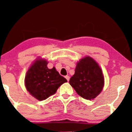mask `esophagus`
Returning <instances> with one entry per match:
<instances>
[{"instance_id":"esophagus-1","label":"esophagus","mask_w":132,"mask_h":132,"mask_svg":"<svg viewBox=\"0 0 132 132\" xmlns=\"http://www.w3.org/2000/svg\"><path fill=\"white\" fill-rule=\"evenodd\" d=\"M65 78H66L68 82L70 80V77L68 76H65Z\"/></svg>"}]
</instances>
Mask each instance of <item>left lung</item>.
I'll list each match as a JSON object with an SVG mask.
<instances>
[{
	"label": "left lung",
	"instance_id": "1",
	"mask_svg": "<svg viewBox=\"0 0 132 132\" xmlns=\"http://www.w3.org/2000/svg\"><path fill=\"white\" fill-rule=\"evenodd\" d=\"M69 83L77 94L86 100H91L102 91L104 77L94 59L86 56L77 62L75 75L70 78Z\"/></svg>",
	"mask_w": 132,
	"mask_h": 132
}]
</instances>
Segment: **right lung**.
Instances as JSON below:
<instances>
[{
  "label": "right lung",
  "mask_w": 132,
  "mask_h": 132,
  "mask_svg": "<svg viewBox=\"0 0 132 132\" xmlns=\"http://www.w3.org/2000/svg\"><path fill=\"white\" fill-rule=\"evenodd\" d=\"M47 61L39 59L30 66L25 76L26 89L39 101L53 95L61 85L67 82L53 67L47 68Z\"/></svg>",
  "instance_id": "1"
}]
</instances>
